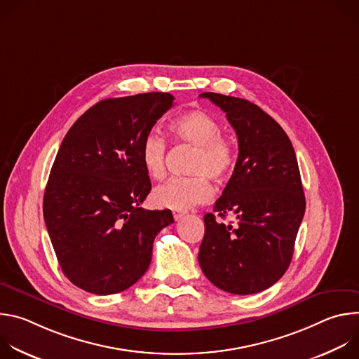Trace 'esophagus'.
Returning <instances> with one entry per match:
<instances>
[{
	"mask_svg": "<svg viewBox=\"0 0 359 359\" xmlns=\"http://www.w3.org/2000/svg\"><path fill=\"white\" fill-rule=\"evenodd\" d=\"M184 216H186V212H180V210H175V212H173V217H175L176 222H179V220L183 219Z\"/></svg>",
	"mask_w": 359,
	"mask_h": 359,
	"instance_id": "obj_1",
	"label": "esophagus"
}]
</instances>
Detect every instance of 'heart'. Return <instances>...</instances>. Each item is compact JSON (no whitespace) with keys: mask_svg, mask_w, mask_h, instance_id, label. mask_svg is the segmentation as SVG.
<instances>
[{"mask_svg":"<svg viewBox=\"0 0 359 359\" xmlns=\"http://www.w3.org/2000/svg\"><path fill=\"white\" fill-rule=\"evenodd\" d=\"M169 129L176 143L194 146L189 172L191 176L173 177L153 191V201L159 208L187 210L206 203L213 196V186L208 176L226 180L237 161L234 140L222 133L220 121L212 114L193 109L180 114ZM166 140L158 133H147L140 144V162L146 175L151 179H162L166 173Z\"/></svg>","mask_w":359,"mask_h":359,"instance_id":"1","label":"heart"}]
</instances>
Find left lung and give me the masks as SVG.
I'll return each mask as SVG.
<instances>
[{
    "label": "left lung",
    "mask_w": 359,
    "mask_h": 359,
    "mask_svg": "<svg viewBox=\"0 0 359 359\" xmlns=\"http://www.w3.org/2000/svg\"><path fill=\"white\" fill-rule=\"evenodd\" d=\"M236 130L238 158L213 210L236 223L204 216L201 271L217 288L255 294L287 271L305 212L295 151L283 128L250 100L204 92Z\"/></svg>",
    "instance_id": "obj_1"
}]
</instances>
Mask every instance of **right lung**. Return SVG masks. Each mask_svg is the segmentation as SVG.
Masks as SVG:
<instances>
[{"mask_svg": "<svg viewBox=\"0 0 359 359\" xmlns=\"http://www.w3.org/2000/svg\"><path fill=\"white\" fill-rule=\"evenodd\" d=\"M166 92L97 102L64 137L43 194V219L65 277L97 295L121 292L147 270L170 210H144L151 184L140 144L173 107Z\"/></svg>", "mask_w": 359, "mask_h": 359, "instance_id": "obj_1", "label": "right lung"}]
</instances>
